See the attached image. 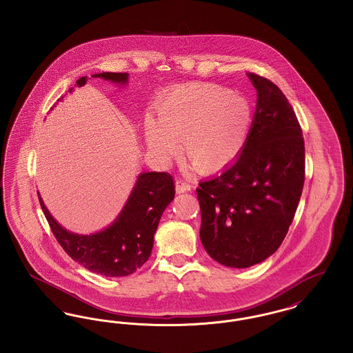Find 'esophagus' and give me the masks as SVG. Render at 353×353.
I'll return each instance as SVG.
<instances>
[{
    "label": "esophagus",
    "mask_w": 353,
    "mask_h": 353,
    "mask_svg": "<svg viewBox=\"0 0 353 353\" xmlns=\"http://www.w3.org/2000/svg\"><path fill=\"white\" fill-rule=\"evenodd\" d=\"M188 190H190V184L187 183L185 180L177 179L176 180V192L177 193H184V192H188Z\"/></svg>",
    "instance_id": "obj_1"
}]
</instances>
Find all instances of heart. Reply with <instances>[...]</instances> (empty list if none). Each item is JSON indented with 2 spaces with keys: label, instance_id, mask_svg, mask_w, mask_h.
I'll return each instance as SVG.
<instances>
[{
  "label": "heart",
  "instance_id": "b5f03b06",
  "mask_svg": "<svg viewBox=\"0 0 353 353\" xmlns=\"http://www.w3.org/2000/svg\"><path fill=\"white\" fill-rule=\"evenodd\" d=\"M159 120H145L146 145L169 160L179 152L197 170L212 173L232 164L244 150L252 126V106L240 94L213 83H188L157 105Z\"/></svg>",
  "mask_w": 353,
  "mask_h": 353
}]
</instances>
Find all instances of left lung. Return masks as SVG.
<instances>
[{
	"label": "left lung",
	"mask_w": 353,
	"mask_h": 353,
	"mask_svg": "<svg viewBox=\"0 0 353 353\" xmlns=\"http://www.w3.org/2000/svg\"><path fill=\"white\" fill-rule=\"evenodd\" d=\"M257 104L248 141L236 161L196 189L200 239L208 254L229 268H248L285 239L305 176L303 130L284 93L254 73Z\"/></svg>",
	"instance_id": "8db88e82"
}]
</instances>
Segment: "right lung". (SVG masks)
Masks as SVG:
<instances>
[{
	"label": "right lung",
	"instance_id": "1",
	"mask_svg": "<svg viewBox=\"0 0 353 353\" xmlns=\"http://www.w3.org/2000/svg\"><path fill=\"white\" fill-rule=\"evenodd\" d=\"M128 76L104 72L92 77L125 85ZM86 81L88 77H81L76 86H83ZM72 90L73 88L69 89ZM174 193V181L169 173H141L117 219L93 234H77L63 228L45 207L40 193L39 200L54 237L74 261L106 277H121L136 272L149 259L160 219Z\"/></svg>",
	"mask_w": 353,
	"mask_h": 353
}]
</instances>
